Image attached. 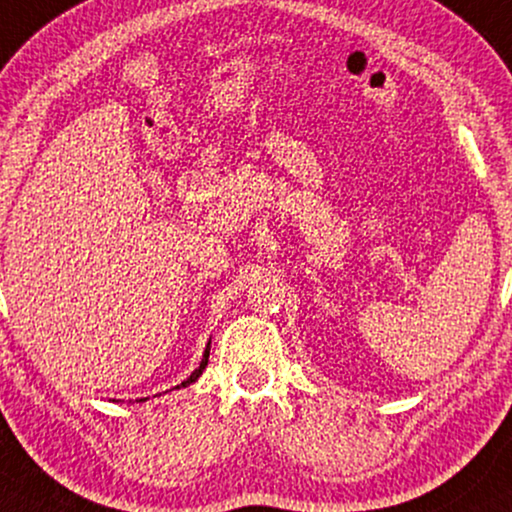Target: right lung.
<instances>
[{
  "label": "right lung",
  "mask_w": 512,
  "mask_h": 512,
  "mask_svg": "<svg viewBox=\"0 0 512 512\" xmlns=\"http://www.w3.org/2000/svg\"><path fill=\"white\" fill-rule=\"evenodd\" d=\"M208 359H210V342H208V349H205V354H203V361H200V366L196 368V371H193V373L189 375V378H186V380H184V383H181V385H177V387H186V385L196 383V380L200 378V373H203V368H205V366H208Z\"/></svg>",
  "instance_id": "add662e5"
}]
</instances>
